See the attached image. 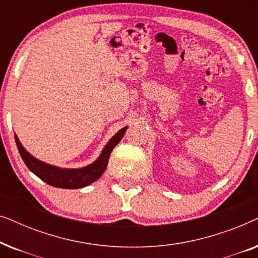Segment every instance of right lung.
Here are the masks:
<instances>
[{
	"label": "right lung",
	"instance_id": "1",
	"mask_svg": "<svg viewBox=\"0 0 258 258\" xmlns=\"http://www.w3.org/2000/svg\"><path fill=\"white\" fill-rule=\"evenodd\" d=\"M128 126L119 130L112 139L109 141L107 146L104 147L103 151L100 155V157L97 158L96 162H94L93 164L88 165L86 168L82 169H59L52 165L45 164L43 162L36 160V158L31 156L29 153H27L22 147V144L20 143L19 139L15 135V141L17 149L22 157V160L28 169L31 172H34L37 177H40L42 181L48 183L49 185L56 186V188H62V189H77V188H83L94 181H96L98 177H101L103 174L105 168L108 165L109 157L114 148L116 147L119 141L122 140L123 135H124L125 130Z\"/></svg>",
	"mask_w": 258,
	"mask_h": 258
}]
</instances>
